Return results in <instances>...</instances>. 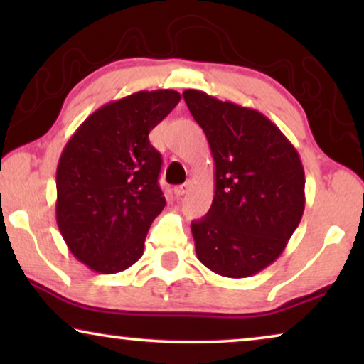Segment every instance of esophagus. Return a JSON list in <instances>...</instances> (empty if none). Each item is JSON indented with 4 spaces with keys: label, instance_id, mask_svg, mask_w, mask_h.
Listing matches in <instances>:
<instances>
[{
    "label": "esophagus",
    "instance_id": "esophagus-1",
    "mask_svg": "<svg viewBox=\"0 0 364 364\" xmlns=\"http://www.w3.org/2000/svg\"><path fill=\"white\" fill-rule=\"evenodd\" d=\"M192 188V183L191 182H186V183H182V186H177L176 188H173V196L176 197H182V196H186V193L191 191Z\"/></svg>",
    "mask_w": 364,
    "mask_h": 364
}]
</instances>
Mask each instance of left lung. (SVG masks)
I'll use <instances>...</instances> for the list:
<instances>
[{
	"label": "left lung",
	"mask_w": 364,
	"mask_h": 364,
	"mask_svg": "<svg viewBox=\"0 0 364 364\" xmlns=\"http://www.w3.org/2000/svg\"><path fill=\"white\" fill-rule=\"evenodd\" d=\"M215 162L208 213L192 222L197 258L208 270L247 278L272 265L305 210V171L296 149L255 109L183 91Z\"/></svg>",
	"instance_id": "8db88e82"
}]
</instances>
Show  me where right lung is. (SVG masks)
Returning a JSON list of instances; mask_svg holds the SVG:
<instances>
[{
	"label": "right lung",
	"mask_w": 364,
	"mask_h": 364,
	"mask_svg": "<svg viewBox=\"0 0 364 364\" xmlns=\"http://www.w3.org/2000/svg\"><path fill=\"white\" fill-rule=\"evenodd\" d=\"M181 101L172 89L139 91L94 111L59 157L56 222L66 245L92 272L111 275L144 253L166 207L162 157L149 132Z\"/></svg>",
	"instance_id": "right-lung-1"
}]
</instances>
